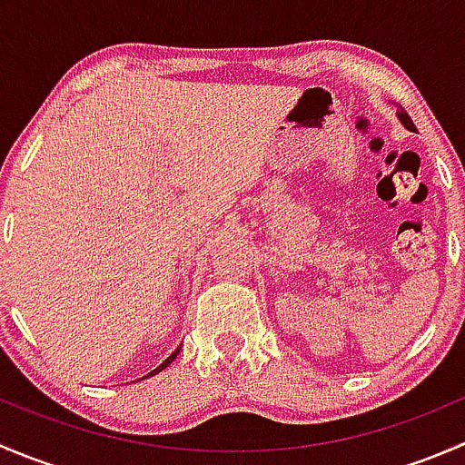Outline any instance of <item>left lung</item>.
I'll list each match as a JSON object with an SVG mask.
<instances>
[{
    "instance_id": "obj_1",
    "label": "left lung",
    "mask_w": 465,
    "mask_h": 465,
    "mask_svg": "<svg viewBox=\"0 0 465 465\" xmlns=\"http://www.w3.org/2000/svg\"><path fill=\"white\" fill-rule=\"evenodd\" d=\"M396 116H398V121H401V124H402V125H405V128H407V130H416V125H414V124H411L410 114H407V112H405V110H398V112H396Z\"/></svg>"
}]
</instances>
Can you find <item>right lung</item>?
<instances>
[{
  "instance_id": "obj_1",
  "label": "right lung",
  "mask_w": 465,
  "mask_h": 465,
  "mask_svg": "<svg viewBox=\"0 0 465 465\" xmlns=\"http://www.w3.org/2000/svg\"><path fill=\"white\" fill-rule=\"evenodd\" d=\"M180 349H182V346H177V349H175V351H173V353H171V355H168V358H166V360H163V362H162V364H159V367H157V369H153V371H150V373H148V376H143V378H153V376H157V373H159V371H163V369H166V367H168V364H171V362H173V360H175V358H177V353H180Z\"/></svg>"
}]
</instances>
